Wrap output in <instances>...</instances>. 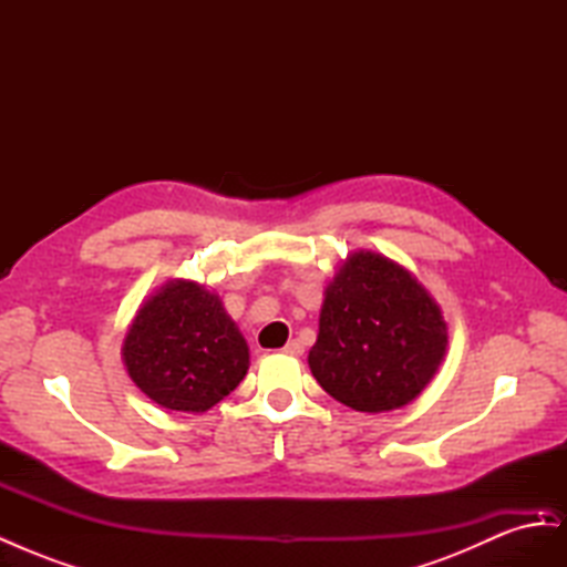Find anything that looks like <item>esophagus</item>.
I'll return each instance as SVG.
<instances>
[{"mask_svg": "<svg viewBox=\"0 0 567 567\" xmlns=\"http://www.w3.org/2000/svg\"><path fill=\"white\" fill-rule=\"evenodd\" d=\"M284 352L290 354V357H300V354L305 352V350H302V342H300V340H290L288 346L284 348Z\"/></svg>", "mask_w": 567, "mask_h": 567, "instance_id": "obj_1", "label": "esophagus"}]
</instances>
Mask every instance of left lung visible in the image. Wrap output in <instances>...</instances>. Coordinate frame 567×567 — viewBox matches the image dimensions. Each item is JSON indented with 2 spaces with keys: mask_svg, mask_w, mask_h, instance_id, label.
Returning a JSON list of instances; mask_svg holds the SVG:
<instances>
[{
  "mask_svg": "<svg viewBox=\"0 0 567 567\" xmlns=\"http://www.w3.org/2000/svg\"><path fill=\"white\" fill-rule=\"evenodd\" d=\"M447 323L425 288L385 255H350L326 288L312 375L333 400L357 411L400 409L431 383Z\"/></svg>",
  "mask_w": 567,
  "mask_h": 567,
  "instance_id": "1",
  "label": "left lung"
}]
</instances>
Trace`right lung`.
Listing matches in <instances>:
<instances>
[{
    "instance_id": "right-lung-1",
    "label": "right lung",
    "mask_w": 567,
    "mask_h": 567,
    "mask_svg": "<svg viewBox=\"0 0 567 567\" xmlns=\"http://www.w3.org/2000/svg\"><path fill=\"white\" fill-rule=\"evenodd\" d=\"M125 367L144 394L175 411H208L248 371V346L219 298L194 281L163 286L125 338Z\"/></svg>"
}]
</instances>
